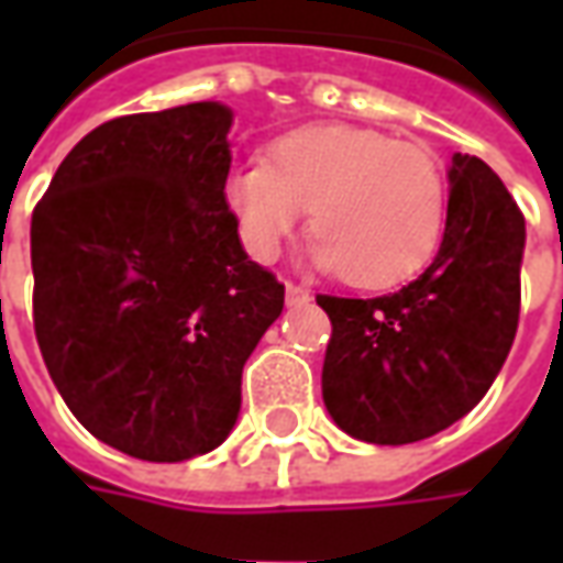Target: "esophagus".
Masks as SVG:
<instances>
[{"label": "esophagus", "instance_id": "1", "mask_svg": "<svg viewBox=\"0 0 563 563\" xmlns=\"http://www.w3.org/2000/svg\"><path fill=\"white\" fill-rule=\"evenodd\" d=\"M310 305V292L298 283H286V307H307Z\"/></svg>", "mask_w": 563, "mask_h": 563}]
</instances>
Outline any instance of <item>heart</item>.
<instances>
[{
  "label": "heart",
  "mask_w": 563,
  "mask_h": 563,
  "mask_svg": "<svg viewBox=\"0 0 563 563\" xmlns=\"http://www.w3.org/2000/svg\"><path fill=\"white\" fill-rule=\"evenodd\" d=\"M225 208L256 262H274L310 208L313 268L358 289H389L431 262L446 225V180L419 144L341 123H310L268 147V162L225 174Z\"/></svg>",
  "instance_id": "b5f03b06"
}]
</instances>
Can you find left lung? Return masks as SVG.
<instances>
[{"mask_svg": "<svg viewBox=\"0 0 563 563\" xmlns=\"http://www.w3.org/2000/svg\"><path fill=\"white\" fill-rule=\"evenodd\" d=\"M443 241L431 265L379 298L317 295L331 319L322 401L355 440L404 446L483 401L519 329L525 217L483 159L449 165Z\"/></svg>", "mask_w": 563, "mask_h": 563, "instance_id": "obj_1", "label": "left lung"}]
</instances>
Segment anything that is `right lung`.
Instances as JSON below:
<instances>
[{
    "mask_svg": "<svg viewBox=\"0 0 563 563\" xmlns=\"http://www.w3.org/2000/svg\"><path fill=\"white\" fill-rule=\"evenodd\" d=\"M232 108L108 120L32 213L35 338L78 422L144 461L217 449L283 286L250 262L222 184Z\"/></svg>",
    "mask_w": 563,
    "mask_h": 563,
    "instance_id": "add662e5",
    "label": "right lung"
}]
</instances>
